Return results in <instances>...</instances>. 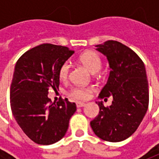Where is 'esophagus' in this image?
I'll return each mask as SVG.
<instances>
[{"instance_id":"obj_1","label":"esophagus","mask_w":159,"mask_h":159,"mask_svg":"<svg viewBox=\"0 0 159 159\" xmlns=\"http://www.w3.org/2000/svg\"><path fill=\"white\" fill-rule=\"evenodd\" d=\"M85 106H86V104L84 102H76V107H85Z\"/></svg>"}]
</instances>
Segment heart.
I'll use <instances>...</instances> for the list:
<instances>
[{
  "label": "heart",
  "mask_w": 159,
  "mask_h": 159,
  "mask_svg": "<svg viewBox=\"0 0 159 159\" xmlns=\"http://www.w3.org/2000/svg\"><path fill=\"white\" fill-rule=\"evenodd\" d=\"M79 61L90 72L96 73L101 68L102 62L100 57L96 52H86L83 53L79 57ZM70 66L67 62L64 63L60 66L59 70V77L61 81H66L68 77L69 74ZM92 91L91 88L86 87H74L70 90L69 95L76 100H86L89 96L90 92Z\"/></svg>",
  "instance_id": "1"
}]
</instances>
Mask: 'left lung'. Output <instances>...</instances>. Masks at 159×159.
<instances>
[{
    "label": "left lung",
    "instance_id": "obj_1",
    "mask_svg": "<svg viewBox=\"0 0 159 159\" xmlns=\"http://www.w3.org/2000/svg\"><path fill=\"white\" fill-rule=\"evenodd\" d=\"M107 57L110 74L99 98L112 97V104L105 107L96 102L99 114L90 122L97 136L107 141L119 142L132 135L147 113L149 91L143 61L132 49L117 41L96 45Z\"/></svg>",
    "mask_w": 159,
    "mask_h": 159
}]
</instances>
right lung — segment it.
Returning a JSON list of instances; mask_svg holds the SVG:
<instances>
[{
	"instance_id": "1",
	"label": "right lung",
	"mask_w": 159,
	"mask_h": 159,
	"mask_svg": "<svg viewBox=\"0 0 159 159\" xmlns=\"http://www.w3.org/2000/svg\"><path fill=\"white\" fill-rule=\"evenodd\" d=\"M74 53L66 47L44 43L30 49L17 61L10 88L13 117L30 139L51 145L65 136L76 111L68 99L52 103L49 88L59 89L60 66Z\"/></svg>"
}]
</instances>
